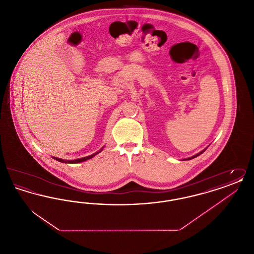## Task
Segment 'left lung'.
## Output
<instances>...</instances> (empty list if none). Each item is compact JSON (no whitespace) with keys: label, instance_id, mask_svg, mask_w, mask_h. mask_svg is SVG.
<instances>
[{"label":"left lung","instance_id":"left-lung-1","mask_svg":"<svg viewBox=\"0 0 254 254\" xmlns=\"http://www.w3.org/2000/svg\"><path fill=\"white\" fill-rule=\"evenodd\" d=\"M204 151H202V152H200V153H198V154H196V155H194V156H192L191 158H189V159H187V160H190V159H192V158L197 157V156H199L200 154H202Z\"/></svg>","mask_w":254,"mask_h":254}]
</instances>
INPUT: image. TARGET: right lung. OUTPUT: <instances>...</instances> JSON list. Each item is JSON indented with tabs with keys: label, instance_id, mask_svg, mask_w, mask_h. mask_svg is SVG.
Returning <instances> with one entry per match:
<instances>
[{
	"label": "right lung",
	"instance_id": "add662e5",
	"mask_svg": "<svg viewBox=\"0 0 254 254\" xmlns=\"http://www.w3.org/2000/svg\"><path fill=\"white\" fill-rule=\"evenodd\" d=\"M102 150V149H101ZM100 150V151H101ZM99 151V152H100ZM99 152H96V153H94V154H92V155H89V156H87V157L84 158H80V159H77V160H71V161H68V160H63V159H60V158H54L55 160H57V161H59V162H62V163H69V164H75V163H80V162H84V161H86V160H88V159H90V158L93 157V156H95L96 154H98Z\"/></svg>",
	"mask_w": 254,
	"mask_h": 254
}]
</instances>
